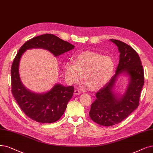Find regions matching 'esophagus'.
<instances>
[{"label": "esophagus", "mask_w": 153, "mask_h": 153, "mask_svg": "<svg viewBox=\"0 0 153 153\" xmlns=\"http://www.w3.org/2000/svg\"><path fill=\"white\" fill-rule=\"evenodd\" d=\"M80 94V90H78V89L75 90V91H74V94H75V95H79Z\"/></svg>", "instance_id": "esophagus-1"}]
</instances>
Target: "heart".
I'll list each match as a JSON object with an SVG mask.
<instances>
[{"label":"heart","instance_id":"obj_1","mask_svg":"<svg viewBox=\"0 0 153 153\" xmlns=\"http://www.w3.org/2000/svg\"><path fill=\"white\" fill-rule=\"evenodd\" d=\"M74 63H66L64 67L66 80L78 83L82 78L91 90L102 88L112 77L115 64L113 59L93 51L79 53L73 58Z\"/></svg>","mask_w":153,"mask_h":153}]
</instances>
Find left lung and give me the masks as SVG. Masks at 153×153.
Listing matches in <instances>:
<instances>
[{
	"instance_id": "obj_1",
	"label": "left lung",
	"mask_w": 153,
	"mask_h": 153,
	"mask_svg": "<svg viewBox=\"0 0 153 153\" xmlns=\"http://www.w3.org/2000/svg\"><path fill=\"white\" fill-rule=\"evenodd\" d=\"M117 45L120 59L115 74L104 87L95 94L89 115L95 123L103 126L117 124L127 117L139 106V98L144 83V70L137 53L129 45L116 39H111ZM127 73L130 82L125 94L118 98L112 92L118 76Z\"/></svg>"
}]
</instances>
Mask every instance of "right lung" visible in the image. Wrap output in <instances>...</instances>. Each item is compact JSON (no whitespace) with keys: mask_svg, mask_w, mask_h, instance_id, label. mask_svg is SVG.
<instances>
[{"mask_svg":"<svg viewBox=\"0 0 153 153\" xmlns=\"http://www.w3.org/2000/svg\"><path fill=\"white\" fill-rule=\"evenodd\" d=\"M74 48L55 35L45 34L29 39L19 49L11 67L12 93L23 112L30 119L41 123H53L58 120L71 99L74 87L56 84L50 91L42 94L27 90L22 84L19 74L22 54L30 48H43L57 56Z\"/></svg>","mask_w":153,"mask_h":153,"instance_id":"right-lung-1","label":"right lung"}]
</instances>
